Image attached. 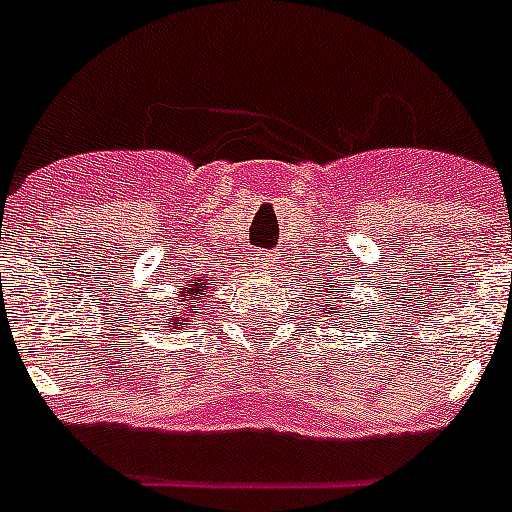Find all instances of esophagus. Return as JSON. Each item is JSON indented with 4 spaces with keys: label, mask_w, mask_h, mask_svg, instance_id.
<instances>
[{
    "label": "esophagus",
    "mask_w": 512,
    "mask_h": 512,
    "mask_svg": "<svg viewBox=\"0 0 512 512\" xmlns=\"http://www.w3.org/2000/svg\"><path fill=\"white\" fill-rule=\"evenodd\" d=\"M256 264L261 269H271V266H277V259H274V253L269 251H256Z\"/></svg>",
    "instance_id": "1"
}]
</instances>
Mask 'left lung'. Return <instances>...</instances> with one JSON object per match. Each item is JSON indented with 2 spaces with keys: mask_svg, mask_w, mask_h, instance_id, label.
Returning <instances> with one entry per match:
<instances>
[{
  "mask_svg": "<svg viewBox=\"0 0 512 512\" xmlns=\"http://www.w3.org/2000/svg\"><path fill=\"white\" fill-rule=\"evenodd\" d=\"M336 302H346V297H338V295H333V297H325L323 302H320V315H323L325 320H338V325L341 323H346V328H348V323H351V315H346V318H336V310H338V305ZM320 323H323V320H320Z\"/></svg>",
  "mask_w": 512,
  "mask_h": 512,
  "instance_id": "1",
  "label": "left lung"
}]
</instances>
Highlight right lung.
I'll list each match as a JSON object with an SVG mask.
<instances>
[{
    "mask_svg": "<svg viewBox=\"0 0 512 512\" xmlns=\"http://www.w3.org/2000/svg\"><path fill=\"white\" fill-rule=\"evenodd\" d=\"M210 283L213 284L212 288L209 287ZM215 287H217L215 277H202V274H197L194 279H189V282L179 289V297H176V302L171 305V310H182L184 318H176V312L166 315V318H169V328H176V330L187 328V325L194 320V315H187V312H194L192 307L197 305V302H205L207 297H210V292H215ZM176 304H182L183 307L176 308Z\"/></svg>",
    "mask_w": 512,
    "mask_h": 512,
    "instance_id": "obj_1",
    "label": "right lung"
}]
</instances>
